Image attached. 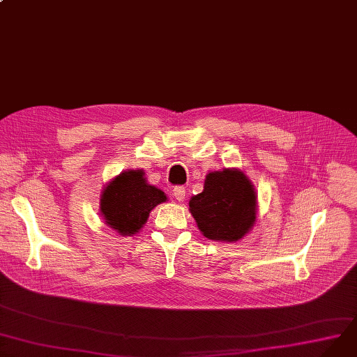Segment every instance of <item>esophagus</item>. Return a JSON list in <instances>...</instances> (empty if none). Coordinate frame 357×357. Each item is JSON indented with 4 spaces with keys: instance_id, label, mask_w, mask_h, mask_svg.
I'll return each instance as SVG.
<instances>
[{
    "instance_id": "esophagus-1",
    "label": "esophagus",
    "mask_w": 357,
    "mask_h": 357,
    "mask_svg": "<svg viewBox=\"0 0 357 357\" xmlns=\"http://www.w3.org/2000/svg\"><path fill=\"white\" fill-rule=\"evenodd\" d=\"M173 196L176 197V200L178 202H184L185 200V188L178 185V187H174L173 190Z\"/></svg>"
}]
</instances>
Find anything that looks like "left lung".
<instances>
[{
    "instance_id": "8db88e82",
    "label": "left lung",
    "mask_w": 357,
    "mask_h": 357,
    "mask_svg": "<svg viewBox=\"0 0 357 357\" xmlns=\"http://www.w3.org/2000/svg\"><path fill=\"white\" fill-rule=\"evenodd\" d=\"M188 206L204 237L237 241L255 226L257 196L243 172L225 169L206 176L204 190L191 197Z\"/></svg>"
}]
</instances>
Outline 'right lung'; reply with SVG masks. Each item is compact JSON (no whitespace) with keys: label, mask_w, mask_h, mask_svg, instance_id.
I'll return each instance as SVG.
<instances>
[{"label":"right lung","mask_w":357,"mask_h":357,"mask_svg":"<svg viewBox=\"0 0 357 357\" xmlns=\"http://www.w3.org/2000/svg\"><path fill=\"white\" fill-rule=\"evenodd\" d=\"M166 200L162 190L147 183L143 170H128L104 187L100 211L108 227L132 236L146 225L150 211Z\"/></svg>","instance_id":"add662e5"}]
</instances>
